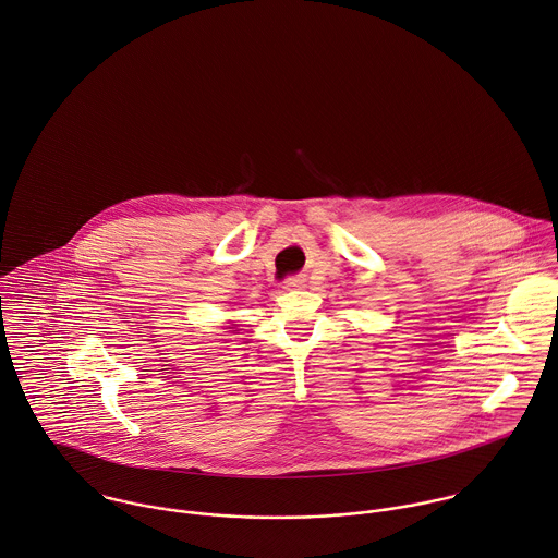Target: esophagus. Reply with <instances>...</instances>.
<instances>
[{
	"mask_svg": "<svg viewBox=\"0 0 558 558\" xmlns=\"http://www.w3.org/2000/svg\"><path fill=\"white\" fill-rule=\"evenodd\" d=\"M303 283H305V281H303L301 277H288V279L283 281V288H286V290H301Z\"/></svg>",
	"mask_w": 558,
	"mask_h": 558,
	"instance_id": "1",
	"label": "esophagus"
}]
</instances>
